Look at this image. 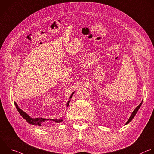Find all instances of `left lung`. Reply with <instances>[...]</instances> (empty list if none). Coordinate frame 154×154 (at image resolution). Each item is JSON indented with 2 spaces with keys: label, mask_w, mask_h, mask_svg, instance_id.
Returning <instances> with one entry per match:
<instances>
[{
  "label": "left lung",
  "mask_w": 154,
  "mask_h": 154,
  "mask_svg": "<svg viewBox=\"0 0 154 154\" xmlns=\"http://www.w3.org/2000/svg\"><path fill=\"white\" fill-rule=\"evenodd\" d=\"M142 102H143V100H142V101H141V103L134 109V111L132 112V114H131V117H129V119H128V122H126V123L125 124V125H127V124H128L133 119H134V117H135V114H137V111H138V109H139V108H140V106H141V105H142Z\"/></svg>",
  "instance_id": "left-lung-1"
}]
</instances>
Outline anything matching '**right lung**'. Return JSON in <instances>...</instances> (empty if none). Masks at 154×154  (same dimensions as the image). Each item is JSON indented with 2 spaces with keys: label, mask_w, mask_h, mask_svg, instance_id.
<instances>
[{
  "label": "right lung",
  "mask_w": 154,
  "mask_h": 154,
  "mask_svg": "<svg viewBox=\"0 0 154 154\" xmlns=\"http://www.w3.org/2000/svg\"><path fill=\"white\" fill-rule=\"evenodd\" d=\"M74 92H72V94H71V95L70 96V99L72 98L73 94H74ZM70 102V100L68 101L67 103V107L69 105V103ZM14 105L18 111V112H19V114L22 116V117L29 124H31V125H36V126H42V125H43V123L45 122H46V121H53V122H55L56 123H60L61 122L63 121V119H43V118H35V119H34V118H31L29 116H28L26 112H25L24 111H23L21 109H20L17 105V104L16 103V102L14 101Z\"/></svg>",
  "instance_id": "right-lung-1"
}]
</instances>
